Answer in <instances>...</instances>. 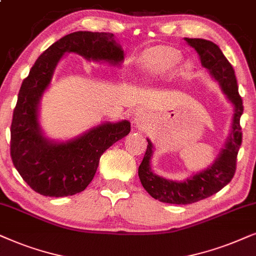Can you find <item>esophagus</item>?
Returning a JSON list of instances; mask_svg holds the SVG:
<instances>
[{
	"mask_svg": "<svg viewBox=\"0 0 256 256\" xmlns=\"http://www.w3.org/2000/svg\"><path fill=\"white\" fill-rule=\"evenodd\" d=\"M134 122L137 125L139 130H146L150 126V119L148 116L144 114V112H138L134 117Z\"/></svg>",
	"mask_w": 256,
	"mask_h": 256,
	"instance_id": "obj_1",
	"label": "esophagus"
}]
</instances>
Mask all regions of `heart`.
<instances>
[{"mask_svg":"<svg viewBox=\"0 0 256 256\" xmlns=\"http://www.w3.org/2000/svg\"><path fill=\"white\" fill-rule=\"evenodd\" d=\"M182 60V54L173 46L152 48L142 64V70L148 77H165L172 74Z\"/></svg>","mask_w":256,"mask_h":256,"instance_id":"b5f03b06","label":"heart"}]
</instances>
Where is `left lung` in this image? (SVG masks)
Masks as SVG:
<instances>
[{
  "mask_svg": "<svg viewBox=\"0 0 256 256\" xmlns=\"http://www.w3.org/2000/svg\"><path fill=\"white\" fill-rule=\"evenodd\" d=\"M185 40L199 54L202 66L210 71L212 77L219 83L228 100L234 105V117L228 140L213 165L184 182H173L152 172L150 160L153 146L148 139V148L138 168L142 185L154 199L176 205L196 202L222 190L233 179L236 170L238 152L242 142L240 117L244 114V105L233 66L216 43L202 38H185Z\"/></svg>",
  "mask_w": 256,
  "mask_h": 256,
  "instance_id": "left-lung-1",
  "label": "left lung"
}]
</instances>
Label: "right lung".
<instances>
[{
	"instance_id": "add662e5",
	"label": "right lung",
	"mask_w": 256,
	"mask_h": 256,
	"mask_svg": "<svg viewBox=\"0 0 256 256\" xmlns=\"http://www.w3.org/2000/svg\"><path fill=\"white\" fill-rule=\"evenodd\" d=\"M66 52L119 64L124 51L114 34L77 32L50 46L22 82L10 128V156L23 180L46 196H68L86 188L103 153L130 134V122H105L66 142H49L38 124V104Z\"/></svg>"
}]
</instances>
